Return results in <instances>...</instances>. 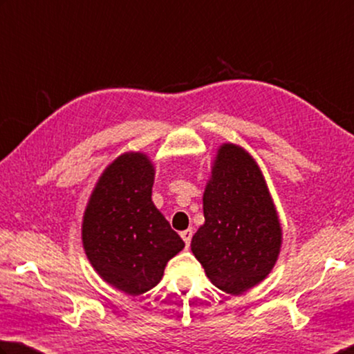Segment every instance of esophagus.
<instances>
[{"label":"esophagus","mask_w":354,"mask_h":354,"mask_svg":"<svg viewBox=\"0 0 354 354\" xmlns=\"http://www.w3.org/2000/svg\"><path fill=\"white\" fill-rule=\"evenodd\" d=\"M192 235H194V230H192V229H187V230H184V232H181V239H183L184 243H185V248L190 246Z\"/></svg>","instance_id":"obj_1"}]
</instances>
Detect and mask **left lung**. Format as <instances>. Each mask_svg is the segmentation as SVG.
Returning a JSON list of instances; mask_svg holds the SVG:
<instances>
[{
  "mask_svg": "<svg viewBox=\"0 0 354 354\" xmlns=\"http://www.w3.org/2000/svg\"><path fill=\"white\" fill-rule=\"evenodd\" d=\"M203 210L190 248L212 283L230 295L261 283L277 263L283 232L260 165L241 145L216 149Z\"/></svg>",
  "mask_w": 354,
  "mask_h": 354,
  "instance_id": "8db88e82",
  "label": "left lung"
}]
</instances>
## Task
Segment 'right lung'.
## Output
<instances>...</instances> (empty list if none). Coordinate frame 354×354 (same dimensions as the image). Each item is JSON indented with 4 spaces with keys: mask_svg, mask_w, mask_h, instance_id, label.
<instances>
[{
    "mask_svg": "<svg viewBox=\"0 0 354 354\" xmlns=\"http://www.w3.org/2000/svg\"><path fill=\"white\" fill-rule=\"evenodd\" d=\"M155 164L144 151H125L106 165L88 198L82 243L108 285L128 295L156 286L184 241L151 201Z\"/></svg>",
    "mask_w": 354,
    "mask_h": 354,
    "instance_id": "right-lung-1",
    "label": "right lung"
}]
</instances>
